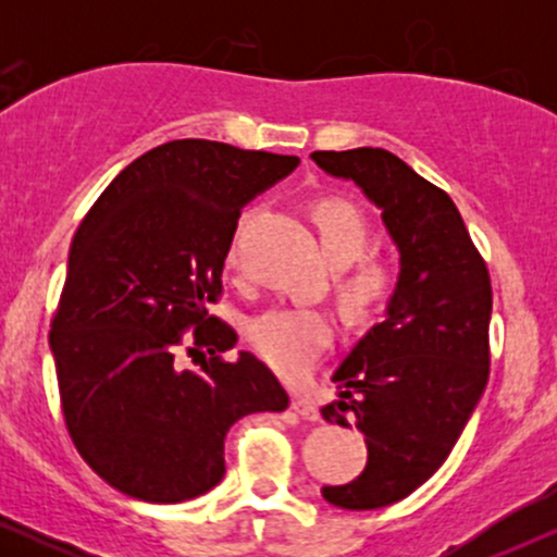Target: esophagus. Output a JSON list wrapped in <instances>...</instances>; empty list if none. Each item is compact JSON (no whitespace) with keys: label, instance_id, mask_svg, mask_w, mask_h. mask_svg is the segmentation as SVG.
I'll return each mask as SVG.
<instances>
[{"label":"esophagus","instance_id":"obj_1","mask_svg":"<svg viewBox=\"0 0 557 557\" xmlns=\"http://www.w3.org/2000/svg\"><path fill=\"white\" fill-rule=\"evenodd\" d=\"M290 408L298 413V417H304V419H309V421H317L319 419V408L314 406V400H311L309 395H304V393L293 395Z\"/></svg>","mask_w":557,"mask_h":557}]
</instances>
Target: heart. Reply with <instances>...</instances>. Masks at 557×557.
I'll return each instance as SVG.
<instances>
[{
	"label": "heart",
	"mask_w": 557,
	"mask_h": 557,
	"mask_svg": "<svg viewBox=\"0 0 557 557\" xmlns=\"http://www.w3.org/2000/svg\"><path fill=\"white\" fill-rule=\"evenodd\" d=\"M230 243V264H238L240 230ZM322 251L332 264H348L337 277V296L350 317L367 319L389 298L395 287V270L385 257L361 251L367 248L369 227L359 209L345 198H319L311 207ZM335 337L332 317L319 306H272L248 322V341L267 363L283 374H304L314 367L324 348Z\"/></svg>",
	"instance_id": "obj_1"
}]
</instances>
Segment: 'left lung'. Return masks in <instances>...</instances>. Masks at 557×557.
I'll return each mask as SVG.
<instances>
[{"label":"left lung","mask_w":557,"mask_h":557,"mask_svg":"<svg viewBox=\"0 0 557 557\" xmlns=\"http://www.w3.org/2000/svg\"><path fill=\"white\" fill-rule=\"evenodd\" d=\"M311 159L359 185L400 251L387 314L332 374L337 400L322 408L330 424L350 426L354 417L369 450L367 469L322 487L324 500L374 510L408 497L445 463L487 387L490 272L453 198L403 159L372 146Z\"/></svg>","instance_id":"8db88e82"}]
</instances>
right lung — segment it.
Returning <instances> with one entry per match:
<instances>
[{
	"instance_id": "right-lung-1",
	"label": "right lung",
	"mask_w": 557,
	"mask_h": 557,
	"mask_svg": "<svg viewBox=\"0 0 557 557\" xmlns=\"http://www.w3.org/2000/svg\"><path fill=\"white\" fill-rule=\"evenodd\" d=\"M298 157L183 138L131 162L70 246L52 345L62 413L81 458L123 495L183 503L225 476V434L287 393L209 306L240 209ZM191 330L182 367L176 350Z\"/></svg>"
}]
</instances>
